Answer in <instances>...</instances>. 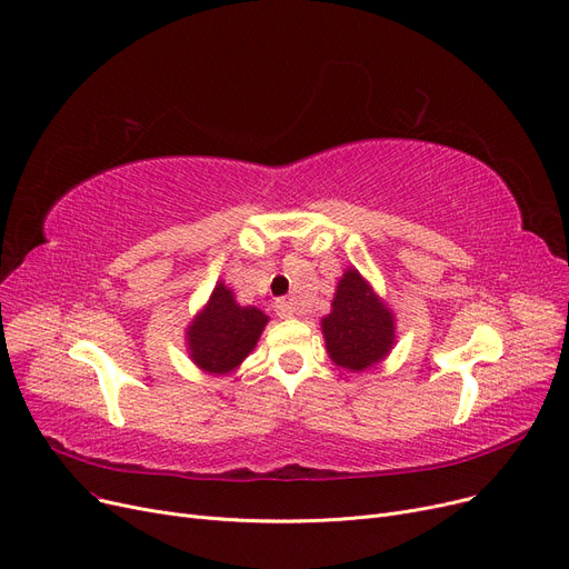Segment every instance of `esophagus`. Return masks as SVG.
<instances>
[{"label": "esophagus", "instance_id": "esophagus-1", "mask_svg": "<svg viewBox=\"0 0 569 569\" xmlns=\"http://www.w3.org/2000/svg\"><path fill=\"white\" fill-rule=\"evenodd\" d=\"M276 312L282 317V319H291L296 317V306L291 301H278L276 303Z\"/></svg>", "mask_w": 569, "mask_h": 569}]
</instances>
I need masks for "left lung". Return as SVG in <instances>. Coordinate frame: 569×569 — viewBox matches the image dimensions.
Returning a JSON list of instances; mask_svg holds the SVG:
<instances>
[{
	"label": "left lung",
	"mask_w": 569,
	"mask_h": 569,
	"mask_svg": "<svg viewBox=\"0 0 569 569\" xmlns=\"http://www.w3.org/2000/svg\"><path fill=\"white\" fill-rule=\"evenodd\" d=\"M321 333L336 366L361 372L391 351L396 319L359 270L347 268L336 289L331 315L321 319Z\"/></svg>",
	"instance_id": "left-lung-1"
}]
</instances>
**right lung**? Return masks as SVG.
<instances>
[{"instance_id": "add662e5", "label": "right lung", "mask_w": 569, "mask_h": 569, "mask_svg": "<svg viewBox=\"0 0 569 569\" xmlns=\"http://www.w3.org/2000/svg\"><path fill=\"white\" fill-rule=\"evenodd\" d=\"M268 317L254 306H238L233 291L218 282L206 308L187 327L184 340L192 359L210 375H227L254 349Z\"/></svg>"}]
</instances>
